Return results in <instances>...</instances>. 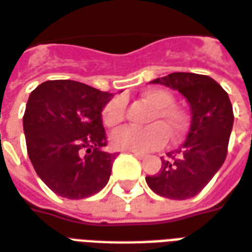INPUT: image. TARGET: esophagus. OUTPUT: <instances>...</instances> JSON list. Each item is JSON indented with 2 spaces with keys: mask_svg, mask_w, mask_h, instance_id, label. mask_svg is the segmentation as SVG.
I'll return each mask as SVG.
<instances>
[{
  "mask_svg": "<svg viewBox=\"0 0 252 252\" xmlns=\"http://www.w3.org/2000/svg\"><path fill=\"white\" fill-rule=\"evenodd\" d=\"M132 154H133V156L136 157V158H138V159H143L144 157V154L143 153H139V151H132Z\"/></svg>",
  "mask_w": 252,
  "mask_h": 252,
  "instance_id": "esophagus-1",
  "label": "esophagus"
}]
</instances>
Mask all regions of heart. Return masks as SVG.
I'll return each mask as SVG.
<instances>
[{"label": "heart", "instance_id": "b5f03b06", "mask_svg": "<svg viewBox=\"0 0 252 252\" xmlns=\"http://www.w3.org/2000/svg\"><path fill=\"white\" fill-rule=\"evenodd\" d=\"M142 101L154 109L146 128L128 126L114 132L112 146L124 151H150L162 147L168 136L172 143H179L189 129V116L180 106L175 105V96L168 90L147 89L142 94ZM126 119V103L121 98H114L102 110V121L108 128L119 126Z\"/></svg>", "mask_w": 252, "mask_h": 252}]
</instances>
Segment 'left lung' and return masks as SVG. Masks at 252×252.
Masks as SVG:
<instances>
[{"label": "left lung", "instance_id": "obj_1", "mask_svg": "<svg viewBox=\"0 0 252 252\" xmlns=\"http://www.w3.org/2000/svg\"><path fill=\"white\" fill-rule=\"evenodd\" d=\"M151 83L179 90L189 102L192 119L186 142L168 153V158L162 157L159 172L146 176V183L163 198H192L207 186L226 158L233 126L229 96L214 79L189 72H173Z\"/></svg>", "mask_w": 252, "mask_h": 252}]
</instances>
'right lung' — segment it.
Segmentation results:
<instances>
[{
  "label": "right lung",
  "mask_w": 252,
  "mask_h": 252,
  "mask_svg": "<svg viewBox=\"0 0 252 252\" xmlns=\"http://www.w3.org/2000/svg\"><path fill=\"white\" fill-rule=\"evenodd\" d=\"M112 96L75 80H47L31 93L23 116L27 153L54 193L84 199L108 184L117 153L103 150L101 112Z\"/></svg>",
  "instance_id": "right-lung-1"
}]
</instances>
